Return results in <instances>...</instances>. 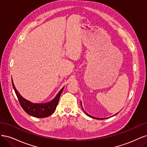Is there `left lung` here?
Wrapping results in <instances>:
<instances>
[{
	"label": "left lung",
	"instance_id": "8db88e82",
	"mask_svg": "<svg viewBox=\"0 0 147 147\" xmlns=\"http://www.w3.org/2000/svg\"><path fill=\"white\" fill-rule=\"evenodd\" d=\"M81 106L82 107V102H81ZM82 109L83 110V107H82ZM83 111H84V112H85V111H84V110H83ZM85 113L88 115V117H91V118H94V119H105V118H96V117H92V116H91V115H89V114H88L86 112H85ZM118 113H116V114H115V115H113V116H115V115H117Z\"/></svg>",
	"mask_w": 147,
	"mask_h": 147
}]
</instances>
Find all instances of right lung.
I'll use <instances>...</instances> for the list:
<instances>
[{
  "instance_id": "right-lung-1",
  "label": "right lung",
  "mask_w": 147,
  "mask_h": 147,
  "mask_svg": "<svg viewBox=\"0 0 147 147\" xmlns=\"http://www.w3.org/2000/svg\"><path fill=\"white\" fill-rule=\"evenodd\" d=\"M12 85L14 89L16 95L18 97L20 104L21 107L23 109L25 112L30 116L36 117V118H45L50 116L52 113H54L56 110V107L58 104L59 97L61 96V92H63V87L59 92L57 93L56 97L51 101L46 102L43 104H37L32 103L27 99H24L22 97L20 93L16 90V89L14 85V83L12 80Z\"/></svg>"
}]
</instances>
